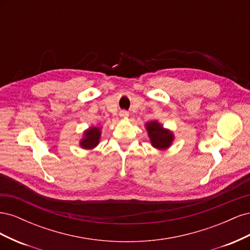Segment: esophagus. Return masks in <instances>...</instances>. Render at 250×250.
Listing matches in <instances>:
<instances>
[{
	"label": "esophagus",
	"instance_id": "1",
	"mask_svg": "<svg viewBox=\"0 0 250 250\" xmlns=\"http://www.w3.org/2000/svg\"><path fill=\"white\" fill-rule=\"evenodd\" d=\"M128 115H129V113L125 110H122L120 112V117H122V118H126V117H128Z\"/></svg>",
	"mask_w": 250,
	"mask_h": 250
}]
</instances>
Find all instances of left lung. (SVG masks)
<instances>
[{"label":"left lung","mask_w":250,"mask_h":250,"mask_svg":"<svg viewBox=\"0 0 250 250\" xmlns=\"http://www.w3.org/2000/svg\"><path fill=\"white\" fill-rule=\"evenodd\" d=\"M148 135L152 146L157 149H166L171 146L173 141V133L163 128L157 121H151L146 124Z\"/></svg>","instance_id":"left-lung-1"}]
</instances>
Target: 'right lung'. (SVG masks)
Returning <instances> with one entry per match:
<instances>
[{
  "label": "right lung",
  "mask_w": 250,
  "mask_h": 250,
  "mask_svg": "<svg viewBox=\"0 0 250 250\" xmlns=\"http://www.w3.org/2000/svg\"><path fill=\"white\" fill-rule=\"evenodd\" d=\"M101 131L100 128L90 127L84 132V138L80 142V146L84 149H93L99 144Z\"/></svg>",
  "instance_id": "obj_1"
}]
</instances>
